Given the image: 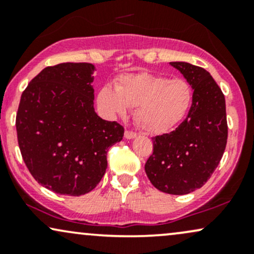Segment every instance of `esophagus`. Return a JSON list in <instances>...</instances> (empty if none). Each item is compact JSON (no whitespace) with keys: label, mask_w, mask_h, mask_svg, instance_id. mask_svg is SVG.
<instances>
[{"label":"esophagus","mask_w":254,"mask_h":254,"mask_svg":"<svg viewBox=\"0 0 254 254\" xmlns=\"http://www.w3.org/2000/svg\"><path fill=\"white\" fill-rule=\"evenodd\" d=\"M137 136L136 132H133V131H130V130H125V133H124V137L127 139H132L135 138V137Z\"/></svg>","instance_id":"1"}]
</instances>
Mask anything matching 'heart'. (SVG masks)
<instances>
[{
	"instance_id": "heart-1",
	"label": "heart",
	"mask_w": 254,
	"mask_h": 254,
	"mask_svg": "<svg viewBox=\"0 0 254 254\" xmlns=\"http://www.w3.org/2000/svg\"><path fill=\"white\" fill-rule=\"evenodd\" d=\"M193 90L184 78H168L150 72L125 74L115 89L99 90L97 103L106 116L117 117L136 107L137 124L149 133H164L177 127L191 109Z\"/></svg>"
}]
</instances>
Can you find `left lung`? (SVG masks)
I'll return each instance as SVG.
<instances>
[{
  "mask_svg": "<svg viewBox=\"0 0 254 254\" xmlns=\"http://www.w3.org/2000/svg\"><path fill=\"white\" fill-rule=\"evenodd\" d=\"M193 89L185 121L170 133L153 137V154L144 166L150 183L170 194H188L208 182L226 149V100L205 69L171 62Z\"/></svg>",
  "mask_w": 254,
  "mask_h": 254,
  "instance_id": "obj_1",
  "label": "left lung"
}]
</instances>
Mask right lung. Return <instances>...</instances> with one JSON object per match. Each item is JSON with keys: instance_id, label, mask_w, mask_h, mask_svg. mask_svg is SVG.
Listing matches in <instances>:
<instances>
[{"instance_id": "obj_1", "label": "right lung", "mask_w": 254, "mask_h": 254, "mask_svg": "<svg viewBox=\"0 0 254 254\" xmlns=\"http://www.w3.org/2000/svg\"><path fill=\"white\" fill-rule=\"evenodd\" d=\"M90 63H61L43 69L20 99L16 132L28 171L60 194L81 196L100 183L107 149L124 136L117 122L95 113Z\"/></svg>"}]
</instances>
